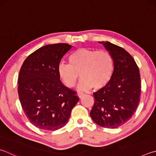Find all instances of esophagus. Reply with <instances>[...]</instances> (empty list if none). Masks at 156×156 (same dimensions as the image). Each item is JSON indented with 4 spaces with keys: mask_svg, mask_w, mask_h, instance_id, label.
<instances>
[{
    "mask_svg": "<svg viewBox=\"0 0 156 156\" xmlns=\"http://www.w3.org/2000/svg\"><path fill=\"white\" fill-rule=\"evenodd\" d=\"M78 98H83V96L84 95V94L83 93H82V92H78Z\"/></svg>",
    "mask_w": 156,
    "mask_h": 156,
    "instance_id": "obj_1",
    "label": "esophagus"
}]
</instances>
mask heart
I'll return each instance as SVG.
<instances>
[{"label":"heart","mask_w":156,"mask_h":156,"mask_svg":"<svg viewBox=\"0 0 156 156\" xmlns=\"http://www.w3.org/2000/svg\"><path fill=\"white\" fill-rule=\"evenodd\" d=\"M68 61L69 65L61 63L57 69L59 78L68 88L74 87L78 73L82 78L79 90H88L93 87L101 89L112 78L114 61L107 51L80 48L71 54Z\"/></svg>","instance_id":"1"}]
</instances>
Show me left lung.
<instances>
[{"instance_id": "obj_1", "label": "left lung", "mask_w": 156, "mask_h": 156, "mask_svg": "<svg viewBox=\"0 0 156 156\" xmlns=\"http://www.w3.org/2000/svg\"><path fill=\"white\" fill-rule=\"evenodd\" d=\"M114 61L112 78L93 93L95 103L90 116L98 125L116 128L128 121L140 101V76L134 58L122 48L109 41H99Z\"/></svg>"}]
</instances>
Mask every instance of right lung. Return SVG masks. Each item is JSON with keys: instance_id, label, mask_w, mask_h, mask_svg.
I'll return each instance as SVG.
<instances>
[{"instance_id": "obj_1", "label": "right lung", "mask_w": 156, "mask_h": 156, "mask_svg": "<svg viewBox=\"0 0 156 156\" xmlns=\"http://www.w3.org/2000/svg\"><path fill=\"white\" fill-rule=\"evenodd\" d=\"M72 46L49 44L25 59L18 77V95L25 115L39 129L55 131L66 125L79 100L58 75L62 58Z\"/></svg>"}]
</instances>
